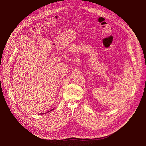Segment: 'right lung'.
Masks as SVG:
<instances>
[{"mask_svg":"<svg viewBox=\"0 0 146 146\" xmlns=\"http://www.w3.org/2000/svg\"><path fill=\"white\" fill-rule=\"evenodd\" d=\"M54 109V108H53L52 109H51L50 111H47V112H45V113H40V114H38V115H40V114H45V113H48V112H50V111H51L52 110H53Z\"/></svg>","mask_w":146,"mask_h":146,"instance_id":"add662e5","label":"right lung"}]
</instances>
